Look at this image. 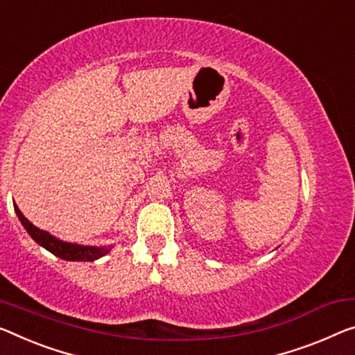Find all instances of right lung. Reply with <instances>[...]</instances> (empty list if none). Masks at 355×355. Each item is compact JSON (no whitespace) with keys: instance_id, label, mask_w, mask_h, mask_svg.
I'll use <instances>...</instances> for the list:
<instances>
[{"instance_id":"1","label":"right lung","mask_w":355,"mask_h":355,"mask_svg":"<svg viewBox=\"0 0 355 355\" xmlns=\"http://www.w3.org/2000/svg\"><path fill=\"white\" fill-rule=\"evenodd\" d=\"M14 209H15V212H17L21 225H24L25 230L30 233V236L35 239L37 244H41L42 248L51 250L53 255H57V257H60V259L94 261L96 259L103 257V255H106L109 250H111V246L109 248H92V246H80V244H71V243L60 241V239L52 236V234H49L46 230H41V228L33 225V223L26 219L24 214H21V211L17 208V206H14Z\"/></svg>"}]
</instances>
